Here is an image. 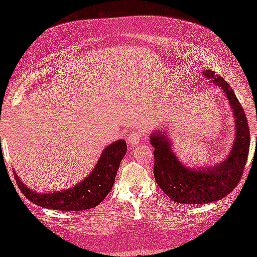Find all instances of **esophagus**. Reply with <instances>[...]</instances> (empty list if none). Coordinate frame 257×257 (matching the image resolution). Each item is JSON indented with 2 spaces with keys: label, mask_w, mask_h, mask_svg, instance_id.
<instances>
[{
  "label": "esophagus",
  "mask_w": 257,
  "mask_h": 257,
  "mask_svg": "<svg viewBox=\"0 0 257 257\" xmlns=\"http://www.w3.org/2000/svg\"><path fill=\"white\" fill-rule=\"evenodd\" d=\"M142 133L138 132V131H132L130 132L127 137V143L130 144V145H137V144L140 143V138H142Z\"/></svg>",
  "instance_id": "obj_1"
}]
</instances>
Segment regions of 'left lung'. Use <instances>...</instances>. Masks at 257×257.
Instances as JSON below:
<instances>
[{
	"label": "left lung",
	"instance_id": "left-lung-1",
	"mask_svg": "<svg viewBox=\"0 0 257 257\" xmlns=\"http://www.w3.org/2000/svg\"><path fill=\"white\" fill-rule=\"evenodd\" d=\"M203 75L222 89L229 101L236 137L228 157L220 164L213 167L188 168L173 153L166 128L151 135L150 142L154 147V178L165 194L178 203H209L224 198L240 182L248 159L250 133L243 107L222 77L212 70H206Z\"/></svg>",
	"mask_w": 257,
	"mask_h": 257
}]
</instances>
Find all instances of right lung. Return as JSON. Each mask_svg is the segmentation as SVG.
<instances>
[{"label": "right lung", "instance_id": "add662e5", "mask_svg": "<svg viewBox=\"0 0 257 257\" xmlns=\"http://www.w3.org/2000/svg\"><path fill=\"white\" fill-rule=\"evenodd\" d=\"M127 146L125 140H117L103 151L96 167L78 185L72 188L49 194H38L28 188L15 173V180L23 195L36 205L56 210H84L93 208L106 198L113 187L115 174L125 157Z\"/></svg>", "mask_w": 257, "mask_h": 257}]
</instances>
